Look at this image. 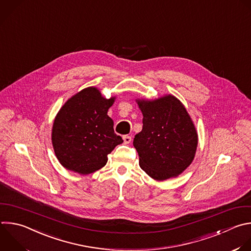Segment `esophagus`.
<instances>
[{
	"label": "esophagus",
	"instance_id": "obj_1",
	"mask_svg": "<svg viewBox=\"0 0 251 251\" xmlns=\"http://www.w3.org/2000/svg\"><path fill=\"white\" fill-rule=\"evenodd\" d=\"M131 140H132V138L130 136H128V135L123 136V141H124L125 144H129L131 142Z\"/></svg>",
	"mask_w": 251,
	"mask_h": 251
}]
</instances>
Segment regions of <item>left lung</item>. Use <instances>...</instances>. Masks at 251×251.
<instances>
[{
    "label": "left lung",
    "mask_w": 251,
    "mask_h": 251,
    "mask_svg": "<svg viewBox=\"0 0 251 251\" xmlns=\"http://www.w3.org/2000/svg\"><path fill=\"white\" fill-rule=\"evenodd\" d=\"M143 113V129L133 145L141 169L161 181L181 175L194 159L198 135L184 105L172 95L137 100Z\"/></svg>",
    "instance_id": "obj_1"
}]
</instances>
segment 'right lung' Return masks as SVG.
I'll return each instance as SVG.
<instances>
[{"label":"right lung","mask_w":251,"mask_h":251,"mask_svg":"<svg viewBox=\"0 0 251 251\" xmlns=\"http://www.w3.org/2000/svg\"><path fill=\"white\" fill-rule=\"evenodd\" d=\"M115 97L103 98L90 87L78 92L61 107L52 128L55 154L66 170L86 176L106 164L107 154L123 143L114 133L107 111Z\"/></svg>","instance_id":"add662e5"}]
</instances>
